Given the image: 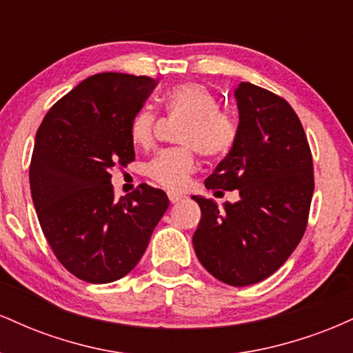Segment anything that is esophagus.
Wrapping results in <instances>:
<instances>
[{
	"instance_id": "34e87169",
	"label": "esophagus",
	"mask_w": 353,
	"mask_h": 353,
	"mask_svg": "<svg viewBox=\"0 0 353 353\" xmlns=\"http://www.w3.org/2000/svg\"><path fill=\"white\" fill-rule=\"evenodd\" d=\"M168 197H169V201L172 202V204H176V202L184 199V196H182V194H177V192H168Z\"/></svg>"
}]
</instances>
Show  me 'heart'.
Segmentation results:
<instances>
[{
	"label": "heart",
	"instance_id": "1",
	"mask_svg": "<svg viewBox=\"0 0 353 353\" xmlns=\"http://www.w3.org/2000/svg\"><path fill=\"white\" fill-rule=\"evenodd\" d=\"M165 111L171 117L185 121L179 141L192 148L165 149L154 157L145 171L163 188L182 189L197 168L194 148L209 157L228 154L237 141L239 125L232 116L221 111L214 92L197 83L174 86L165 96ZM154 129L156 114L148 108L141 109L131 123L132 143L149 148L154 141Z\"/></svg>",
	"mask_w": 353,
	"mask_h": 353
}]
</instances>
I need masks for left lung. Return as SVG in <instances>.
<instances>
[{"mask_svg":"<svg viewBox=\"0 0 353 353\" xmlns=\"http://www.w3.org/2000/svg\"><path fill=\"white\" fill-rule=\"evenodd\" d=\"M239 136L205 179L216 192L239 190V201L194 196L201 221L192 236L204 269L234 287L257 283L281 267L305 232L314 164L305 132L290 104L250 83L234 91Z\"/></svg>","mask_w":353,"mask_h":353,"instance_id":"8db88e82","label":"left lung"}]
</instances>
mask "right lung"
Masks as SVG:
<instances>
[{"label":"right lung","mask_w":353,"mask_h":353,"mask_svg":"<svg viewBox=\"0 0 353 353\" xmlns=\"http://www.w3.org/2000/svg\"><path fill=\"white\" fill-rule=\"evenodd\" d=\"M148 76L101 72L44 116L30 165L39 224L58 261L84 282L124 277L141 261L169 208L164 190L141 184L114 199L111 169L134 161L132 117L156 88Z\"/></svg>","instance_id":"right-lung-1"}]
</instances>
